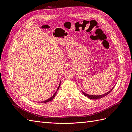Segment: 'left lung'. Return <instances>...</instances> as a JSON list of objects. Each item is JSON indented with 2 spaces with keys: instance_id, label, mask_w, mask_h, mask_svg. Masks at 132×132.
Listing matches in <instances>:
<instances>
[{
  "instance_id": "1",
  "label": "left lung",
  "mask_w": 132,
  "mask_h": 132,
  "mask_svg": "<svg viewBox=\"0 0 132 132\" xmlns=\"http://www.w3.org/2000/svg\"><path fill=\"white\" fill-rule=\"evenodd\" d=\"M114 86L113 87L112 89L110 91H109V92H107V93H105V94H103V95H88V94H86V93H84V92H82V93H83V94L85 96H86V97H87L88 98H90V99H98V98H102V97H105V96H106V95H107L108 94H110L111 92L113 90V89H114Z\"/></svg>"
}]
</instances>
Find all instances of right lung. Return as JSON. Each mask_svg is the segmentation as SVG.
Here are the masks:
<instances>
[{"label":"right lung","mask_w":132,"mask_h":132,"mask_svg":"<svg viewBox=\"0 0 132 132\" xmlns=\"http://www.w3.org/2000/svg\"><path fill=\"white\" fill-rule=\"evenodd\" d=\"M60 84H59V86H58V89H57V91H58V90L59 89V86H60ZM56 93H57V92H55V94L52 96L51 98H48V99H47V100H45V101H42L41 102V103H46V102H49V101H51L52 100H53V98H54V97H55V95H56Z\"/></svg>","instance_id":"obj_1"}]
</instances>
